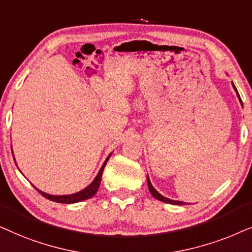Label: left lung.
Here are the masks:
<instances>
[{
	"instance_id": "1",
	"label": "left lung",
	"mask_w": 252,
	"mask_h": 252,
	"mask_svg": "<svg viewBox=\"0 0 252 252\" xmlns=\"http://www.w3.org/2000/svg\"><path fill=\"white\" fill-rule=\"evenodd\" d=\"M233 86H234V84H233ZM234 89L236 90V87L234 86ZM236 93H237V95H239V98H240V94H239V92H237V90H236ZM240 100H241V98H240ZM241 103H242V100H241ZM147 186H149V190H150L151 194H152L154 198L158 199V200H161V202L167 203V204H174V205H183V204H184L183 202H179V200H172V199L166 198V197L161 196V194L158 192V191L152 187V184H151L149 177H147Z\"/></svg>"
}]
</instances>
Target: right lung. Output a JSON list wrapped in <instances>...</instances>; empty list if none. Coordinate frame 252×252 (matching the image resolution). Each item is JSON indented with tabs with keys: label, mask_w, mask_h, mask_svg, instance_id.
Listing matches in <instances>:
<instances>
[{
	"label": "right lung",
	"mask_w": 252,
	"mask_h": 252,
	"mask_svg": "<svg viewBox=\"0 0 252 252\" xmlns=\"http://www.w3.org/2000/svg\"><path fill=\"white\" fill-rule=\"evenodd\" d=\"M110 157V156H109ZM109 157L107 158L105 162H103V165L101 167V169L99 170L98 175L94 179V181L90 184L89 187L85 188V189L79 191V192L77 193H73V194H68V196H52V194H48L46 192H42V191H40L39 189H35L39 191L40 193L42 194L43 197L49 200H53V202H56V203H63V204H71V203H78V202H82V200H85V199H89L91 198V197L94 196L96 193V191H98L99 187H100V182H101V176H102V172H103V168H105L107 161H108Z\"/></svg>",
	"instance_id": "obj_1"
}]
</instances>
